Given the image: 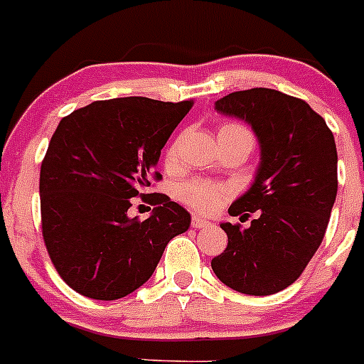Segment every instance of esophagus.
Instances as JSON below:
<instances>
[{
  "label": "esophagus",
  "instance_id": "34e87169",
  "mask_svg": "<svg viewBox=\"0 0 364 364\" xmlns=\"http://www.w3.org/2000/svg\"><path fill=\"white\" fill-rule=\"evenodd\" d=\"M191 224H193V228H198V230H200V228H205V230H208V228L213 226V224H211V222L208 220V218L198 217V215H193Z\"/></svg>",
  "mask_w": 364,
  "mask_h": 364
}]
</instances>
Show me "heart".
I'll return each mask as SVG.
<instances>
[{"label": "heart", "instance_id": "b5f03b06", "mask_svg": "<svg viewBox=\"0 0 364 364\" xmlns=\"http://www.w3.org/2000/svg\"><path fill=\"white\" fill-rule=\"evenodd\" d=\"M220 133H247L246 127L239 124H226L222 125L218 129ZM176 147L178 144H173L169 149H167V160H173L176 154ZM228 197V189L220 184H215V182H205V180H189L186 184H182L178 188V198L182 202H186L188 205L195 208L198 211H215L218 205L222 204V200Z\"/></svg>", "mask_w": 364, "mask_h": 364}]
</instances>
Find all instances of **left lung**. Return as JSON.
<instances>
[{"instance_id":"1","label":"left lung","mask_w":364,"mask_h":364,"mask_svg":"<svg viewBox=\"0 0 364 364\" xmlns=\"http://www.w3.org/2000/svg\"><path fill=\"white\" fill-rule=\"evenodd\" d=\"M215 111L252 125L260 162L253 184L228 210L257 217L246 230L222 222L228 247L211 268L239 294H277L297 281L323 242L337 195L336 140L304 100L275 89L231 92Z\"/></svg>"}]
</instances>
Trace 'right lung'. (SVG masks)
Returning <instances> with one entry per match:
<instances>
[{"instance_id":"add662e5","label":"right lung","mask_w":364,"mask_h":364,"mask_svg":"<svg viewBox=\"0 0 364 364\" xmlns=\"http://www.w3.org/2000/svg\"><path fill=\"white\" fill-rule=\"evenodd\" d=\"M193 107L144 96L92 102L62 118L41 162L43 240L54 268L74 291L98 301L133 294L149 281L167 242L191 215L153 193L149 218H131L162 147Z\"/></svg>"}]
</instances>
